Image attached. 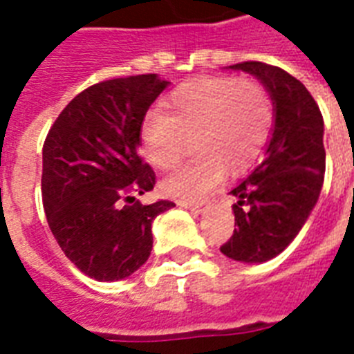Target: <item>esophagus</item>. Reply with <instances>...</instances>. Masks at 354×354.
I'll list each match as a JSON object with an SVG mask.
<instances>
[{
	"label": "esophagus",
	"instance_id": "1",
	"mask_svg": "<svg viewBox=\"0 0 354 354\" xmlns=\"http://www.w3.org/2000/svg\"><path fill=\"white\" fill-rule=\"evenodd\" d=\"M205 204H207V200H200V202H187V200H178V205H180V207H185V209H189L191 213H194V215H200V213L204 211Z\"/></svg>",
	"mask_w": 354,
	"mask_h": 354
}]
</instances>
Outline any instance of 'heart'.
Instances as JSON below:
<instances>
[{"label": "heart", "instance_id": "heart-1", "mask_svg": "<svg viewBox=\"0 0 354 354\" xmlns=\"http://www.w3.org/2000/svg\"><path fill=\"white\" fill-rule=\"evenodd\" d=\"M275 110L268 88L253 77H202L167 97V113L150 110L139 127L145 158L160 171L182 160L187 138L202 154L174 171L161 191L196 200L221 183L226 167L242 171L257 161L274 132Z\"/></svg>", "mask_w": 354, "mask_h": 354}]
</instances>
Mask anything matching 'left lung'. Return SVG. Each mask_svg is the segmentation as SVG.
<instances>
[{"label": "left lung", "mask_w": 354, "mask_h": 354, "mask_svg": "<svg viewBox=\"0 0 354 354\" xmlns=\"http://www.w3.org/2000/svg\"><path fill=\"white\" fill-rule=\"evenodd\" d=\"M255 75L275 104L266 158L232 191L236 230L221 246L226 257L264 263L290 244L324 185V118L308 90L285 69L264 62L230 66Z\"/></svg>", "instance_id": "left-lung-1"}]
</instances>
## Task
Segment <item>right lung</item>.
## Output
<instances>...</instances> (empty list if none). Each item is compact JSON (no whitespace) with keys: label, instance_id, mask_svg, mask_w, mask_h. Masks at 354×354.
Returning a JSON list of instances; mask_svg holds the SVG:
<instances>
[{"label":"right lung","instance_id":"1","mask_svg":"<svg viewBox=\"0 0 354 354\" xmlns=\"http://www.w3.org/2000/svg\"><path fill=\"white\" fill-rule=\"evenodd\" d=\"M167 84L154 73L102 80L80 91L49 128L41 152L47 224L91 279H124L143 266L152 222L174 205L136 200L156 185L139 156V127Z\"/></svg>","mask_w":354,"mask_h":354}]
</instances>
